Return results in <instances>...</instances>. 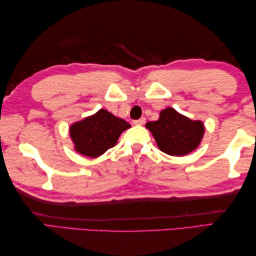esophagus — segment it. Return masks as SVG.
Segmentation results:
<instances>
[{
    "label": "esophagus",
    "mask_w": 256,
    "mask_h": 256,
    "mask_svg": "<svg viewBox=\"0 0 256 256\" xmlns=\"http://www.w3.org/2000/svg\"><path fill=\"white\" fill-rule=\"evenodd\" d=\"M135 125H143L145 123V118H140L138 120H134L133 122Z\"/></svg>",
    "instance_id": "obj_1"
}]
</instances>
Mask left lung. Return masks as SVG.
I'll list each match as a JSON object with an SVG mask.
<instances>
[{
	"label": "left lung",
	"instance_id": "obj_1",
	"mask_svg": "<svg viewBox=\"0 0 256 256\" xmlns=\"http://www.w3.org/2000/svg\"><path fill=\"white\" fill-rule=\"evenodd\" d=\"M160 150L172 156H184L198 148L204 136V128L201 121L192 120L179 114L172 108H167L160 114V118L146 123Z\"/></svg>",
	"mask_w": 256,
	"mask_h": 256
}]
</instances>
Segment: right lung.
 Listing matches in <instances>:
<instances>
[{
	"label": "right lung",
	"mask_w": 256,
	"mask_h": 256,
	"mask_svg": "<svg viewBox=\"0 0 256 256\" xmlns=\"http://www.w3.org/2000/svg\"><path fill=\"white\" fill-rule=\"evenodd\" d=\"M131 128L123 118L101 108L94 116L76 122L70 128L74 150L88 157H99L116 144L120 135Z\"/></svg>",
	"instance_id": "right-lung-1"
}]
</instances>
